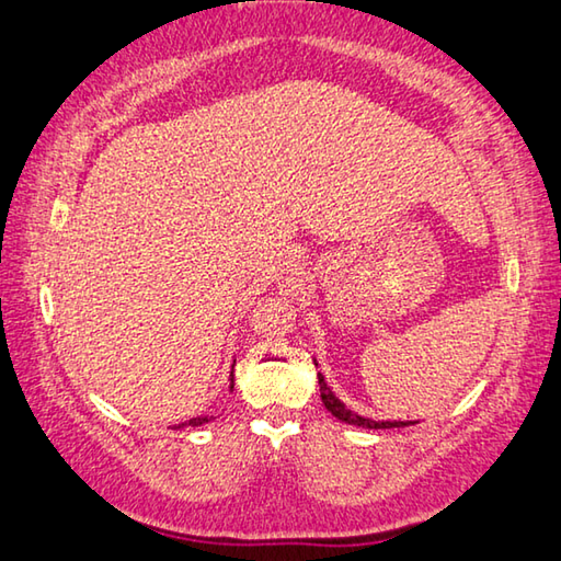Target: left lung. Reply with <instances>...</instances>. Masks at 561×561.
<instances>
[{
	"instance_id": "1",
	"label": "left lung",
	"mask_w": 561,
	"mask_h": 561,
	"mask_svg": "<svg viewBox=\"0 0 561 561\" xmlns=\"http://www.w3.org/2000/svg\"><path fill=\"white\" fill-rule=\"evenodd\" d=\"M318 385H320V400H323L325 410L333 417L341 420V422H347V425H357V427H367V430H390V427L415 425V422H412V420H373V417L357 415V412L345 408V402H341V400L335 398V392L328 388V382H325V378L320 373H318Z\"/></svg>"
}]
</instances>
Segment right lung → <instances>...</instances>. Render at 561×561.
Returning <instances> with one entry per match:
<instances>
[{
	"label": "right lung",
	"instance_id": "1",
	"mask_svg": "<svg viewBox=\"0 0 561 561\" xmlns=\"http://www.w3.org/2000/svg\"><path fill=\"white\" fill-rule=\"evenodd\" d=\"M236 363V360H233ZM231 390H233V373H231ZM210 417L208 415H204V417H191L188 422H183V425H191V427H198V425H204V422H208ZM183 425H179V427H183Z\"/></svg>",
	"mask_w": 561,
	"mask_h": 561
}]
</instances>
